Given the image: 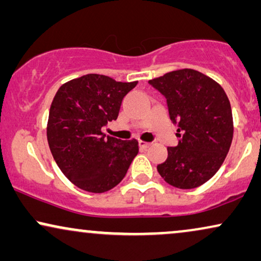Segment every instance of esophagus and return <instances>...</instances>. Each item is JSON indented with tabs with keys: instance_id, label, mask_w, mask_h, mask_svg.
I'll list each match as a JSON object with an SVG mask.
<instances>
[{
	"instance_id": "34e87169",
	"label": "esophagus",
	"mask_w": 261,
	"mask_h": 261,
	"mask_svg": "<svg viewBox=\"0 0 261 261\" xmlns=\"http://www.w3.org/2000/svg\"><path fill=\"white\" fill-rule=\"evenodd\" d=\"M150 146H151V143H149V142L140 141V147L141 148H144V149H147V148H149Z\"/></svg>"
}]
</instances>
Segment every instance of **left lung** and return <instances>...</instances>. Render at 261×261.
Returning <instances> with one entry per match:
<instances>
[{
  "mask_svg": "<svg viewBox=\"0 0 261 261\" xmlns=\"http://www.w3.org/2000/svg\"><path fill=\"white\" fill-rule=\"evenodd\" d=\"M149 84L166 97L180 137L178 146L167 148V159L158 165V172L179 189L202 186L220 169L232 142V112L225 91L191 68L169 72Z\"/></svg>",
  "mask_w": 261,
  "mask_h": 261,
  "instance_id": "8db88e82",
  "label": "left lung"
}]
</instances>
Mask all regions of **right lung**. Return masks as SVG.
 Returning a JSON list of instances; mask_svg holds the SVG:
<instances>
[{
  "mask_svg": "<svg viewBox=\"0 0 261 261\" xmlns=\"http://www.w3.org/2000/svg\"><path fill=\"white\" fill-rule=\"evenodd\" d=\"M136 85L90 73L62 84L55 94L48 143L58 166L75 187L100 194L123 180L138 153V142L105 137L102 127L117 120L121 101Z\"/></svg>",
  "mask_w": 261,
  "mask_h": 261,
  "instance_id": "add662e5",
  "label": "right lung"
}]
</instances>
